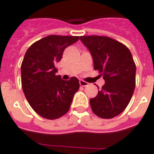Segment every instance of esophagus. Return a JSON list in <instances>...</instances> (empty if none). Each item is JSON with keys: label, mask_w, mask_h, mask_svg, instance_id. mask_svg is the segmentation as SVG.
Here are the masks:
<instances>
[{"label": "esophagus", "mask_w": 154, "mask_h": 154, "mask_svg": "<svg viewBox=\"0 0 154 154\" xmlns=\"http://www.w3.org/2000/svg\"><path fill=\"white\" fill-rule=\"evenodd\" d=\"M79 83H80V85L82 86V87H87V86H88V82H85V81L83 80H80L79 81Z\"/></svg>", "instance_id": "esophagus-1"}]
</instances>
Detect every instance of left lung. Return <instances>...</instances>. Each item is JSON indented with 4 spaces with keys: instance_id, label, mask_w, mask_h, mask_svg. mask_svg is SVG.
Wrapping results in <instances>:
<instances>
[{
    "instance_id": "1",
    "label": "left lung",
    "mask_w": 154,
    "mask_h": 154,
    "mask_svg": "<svg viewBox=\"0 0 154 154\" xmlns=\"http://www.w3.org/2000/svg\"><path fill=\"white\" fill-rule=\"evenodd\" d=\"M80 40L106 82L90 100L91 110L100 118H114L127 107L134 91L136 66L132 54L125 45L106 36H81Z\"/></svg>"
}]
</instances>
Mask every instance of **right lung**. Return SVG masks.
Returning <instances> with one entry per match:
<instances>
[{
	"instance_id": "right-lung-1",
	"label": "right lung",
	"mask_w": 154,
	"mask_h": 154,
	"mask_svg": "<svg viewBox=\"0 0 154 154\" xmlns=\"http://www.w3.org/2000/svg\"><path fill=\"white\" fill-rule=\"evenodd\" d=\"M78 39V36L48 35L34 43L25 53L21 64L23 91L32 109L45 119L64 116L79 89L77 77L64 81L55 74V64L65 48Z\"/></svg>"
}]
</instances>
